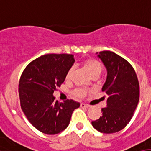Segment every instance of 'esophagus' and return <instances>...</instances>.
Masks as SVG:
<instances>
[{"label": "esophagus", "mask_w": 151, "mask_h": 151, "mask_svg": "<svg viewBox=\"0 0 151 151\" xmlns=\"http://www.w3.org/2000/svg\"><path fill=\"white\" fill-rule=\"evenodd\" d=\"M89 106H90L86 103H80V107H81V108H88Z\"/></svg>", "instance_id": "1"}]
</instances>
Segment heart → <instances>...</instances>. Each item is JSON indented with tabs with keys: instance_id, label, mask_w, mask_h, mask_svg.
<instances>
[{
	"instance_id": "heart-1",
	"label": "heart",
	"mask_w": 151,
	"mask_h": 151,
	"mask_svg": "<svg viewBox=\"0 0 151 151\" xmlns=\"http://www.w3.org/2000/svg\"><path fill=\"white\" fill-rule=\"evenodd\" d=\"M81 65L91 77L94 76H99L102 71V65H101V62L93 57H88V58L84 59L83 60H82ZM73 72H74L73 67L68 68L66 76H65L66 80L71 79ZM86 93H87V91L83 88H77L73 91V94L78 98H83L86 95Z\"/></svg>"
}]
</instances>
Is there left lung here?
<instances>
[{"label":"left lung","mask_w":151,"mask_h":151,"mask_svg":"<svg viewBox=\"0 0 151 151\" xmlns=\"http://www.w3.org/2000/svg\"><path fill=\"white\" fill-rule=\"evenodd\" d=\"M98 56L107 69L101 91L108 98L107 107L101 109L102 116L91 124L100 132L115 133L125 128L134 115L139 101V83L135 69L124 58L111 51Z\"/></svg>","instance_id":"obj_1"}]
</instances>
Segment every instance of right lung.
<instances>
[{
	"mask_svg": "<svg viewBox=\"0 0 151 151\" xmlns=\"http://www.w3.org/2000/svg\"><path fill=\"white\" fill-rule=\"evenodd\" d=\"M72 54H45L29 63L19 83L20 106L29 122L41 132L55 135L69 124L79 103L72 99L55 100L52 94L64 83L74 64Z\"/></svg>",
	"mask_w": 151,
	"mask_h": 151,
	"instance_id": "add662e5",
	"label": "right lung"
}]
</instances>
